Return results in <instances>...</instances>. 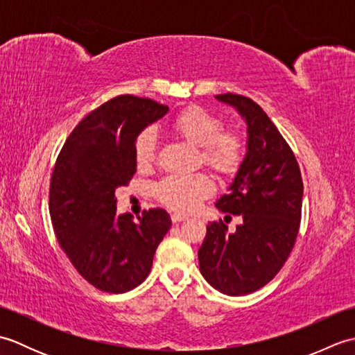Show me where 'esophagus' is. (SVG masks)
I'll return each mask as SVG.
<instances>
[{
	"label": "esophagus",
	"mask_w": 355,
	"mask_h": 355,
	"mask_svg": "<svg viewBox=\"0 0 355 355\" xmlns=\"http://www.w3.org/2000/svg\"><path fill=\"white\" fill-rule=\"evenodd\" d=\"M171 220H172V223H180V221H184V220H187V215L175 212V214H172V215H171Z\"/></svg>",
	"instance_id": "34e87169"
}]
</instances>
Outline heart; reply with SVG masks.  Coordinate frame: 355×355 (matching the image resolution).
<instances>
[{
  "mask_svg": "<svg viewBox=\"0 0 355 355\" xmlns=\"http://www.w3.org/2000/svg\"><path fill=\"white\" fill-rule=\"evenodd\" d=\"M171 130L187 143L200 148L201 162L223 177L236 173L244 162V140L232 128H221L220 119L201 107H189L172 119ZM157 134L153 128L143 130L134 143L139 168H148L155 160ZM214 192V183L206 173H173L158 182L154 193L162 205L187 212Z\"/></svg>",
  "mask_w": 355,
  "mask_h": 355,
  "instance_id": "heart-1",
  "label": "heart"
}]
</instances>
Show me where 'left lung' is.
Wrapping results in <instances>:
<instances>
[{
    "label": "left lung",
    "mask_w": 355,
    "mask_h": 355,
    "mask_svg": "<svg viewBox=\"0 0 355 355\" xmlns=\"http://www.w3.org/2000/svg\"><path fill=\"white\" fill-rule=\"evenodd\" d=\"M247 123V153L229 193L216 201L221 212L241 216L229 233L221 220L207 225L198 250L201 275L229 296L262 288L288 259L302 215L304 183L296 157L258 103L241 94H218Z\"/></svg>",
    "instance_id": "8db88e82"
}]
</instances>
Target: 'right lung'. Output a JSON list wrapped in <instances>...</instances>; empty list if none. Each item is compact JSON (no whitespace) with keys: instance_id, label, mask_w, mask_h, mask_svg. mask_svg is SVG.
I'll return each mask as SVG.
<instances>
[{"instance_id":"add662e5","label":"right lung","mask_w":355,"mask_h":355,"mask_svg":"<svg viewBox=\"0 0 355 355\" xmlns=\"http://www.w3.org/2000/svg\"><path fill=\"white\" fill-rule=\"evenodd\" d=\"M168 107L117 96L74 128L51 173L49 209L62 250L97 290L126 293L148 277L158 244L171 229L163 209L116 214V189L135 173L134 143Z\"/></svg>"}]
</instances>
